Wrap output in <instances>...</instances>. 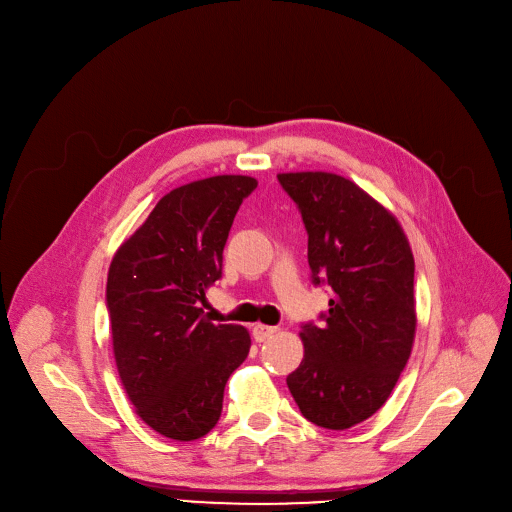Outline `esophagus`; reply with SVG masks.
Wrapping results in <instances>:
<instances>
[{
	"instance_id": "esophagus-1",
	"label": "esophagus",
	"mask_w": 512,
	"mask_h": 512,
	"mask_svg": "<svg viewBox=\"0 0 512 512\" xmlns=\"http://www.w3.org/2000/svg\"><path fill=\"white\" fill-rule=\"evenodd\" d=\"M276 332H278V328H274V326H265V324H255L253 326V338L257 342H263L267 338H272Z\"/></svg>"
}]
</instances>
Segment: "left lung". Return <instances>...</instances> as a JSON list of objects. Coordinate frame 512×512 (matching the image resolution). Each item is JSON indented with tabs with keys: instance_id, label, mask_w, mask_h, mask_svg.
I'll return each instance as SVG.
<instances>
[{
	"instance_id": "8db88e82",
	"label": "left lung",
	"mask_w": 512,
	"mask_h": 512,
	"mask_svg": "<svg viewBox=\"0 0 512 512\" xmlns=\"http://www.w3.org/2000/svg\"><path fill=\"white\" fill-rule=\"evenodd\" d=\"M278 180L309 234L313 284L332 288L324 324H305V357L288 390L305 419L348 429L390 398L415 340V259L398 220L361 186L332 172Z\"/></svg>"
}]
</instances>
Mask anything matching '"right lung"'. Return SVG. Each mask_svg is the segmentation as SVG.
Here are the masks:
<instances>
[{"mask_svg": "<svg viewBox=\"0 0 512 512\" xmlns=\"http://www.w3.org/2000/svg\"><path fill=\"white\" fill-rule=\"evenodd\" d=\"M255 188V178L234 174L174 188L122 242L107 272L122 386L137 415L170 440L211 432L226 382L249 355L247 328L215 326L201 305L222 276L234 215Z\"/></svg>", "mask_w": 512, "mask_h": 512, "instance_id": "1", "label": "right lung"}]
</instances>
